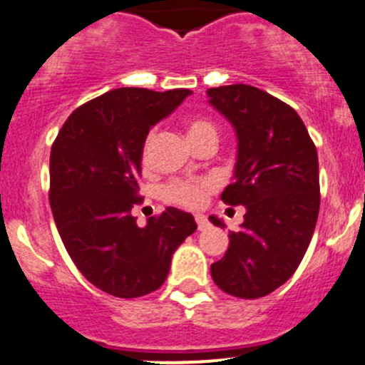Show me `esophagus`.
Masks as SVG:
<instances>
[{
	"label": "esophagus",
	"mask_w": 365,
	"mask_h": 365,
	"mask_svg": "<svg viewBox=\"0 0 365 365\" xmlns=\"http://www.w3.org/2000/svg\"><path fill=\"white\" fill-rule=\"evenodd\" d=\"M194 219H196V225H197V230H205L208 226V219L207 215L203 214H196L194 215Z\"/></svg>",
	"instance_id": "34e87169"
}]
</instances>
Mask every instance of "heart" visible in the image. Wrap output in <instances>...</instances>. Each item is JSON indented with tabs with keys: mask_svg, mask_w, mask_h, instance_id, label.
Here are the masks:
<instances>
[{
	"mask_svg": "<svg viewBox=\"0 0 365 365\" xmlns=\"http://www.w3.org/2000/svg\"><path fill=\"white\" fill-rule=\"evenodd\" d=\"M187 135H189L190 143H197L205 137H215L217 139V128L212 121L205 118H190L187 121ZM155 132L150 130L143 140V148H140V155L146 160L150 157L151 146H153ZM215 182L207 176H196V178H171L165 183H162L158 194L164 201L175 205H182V207L197 208L207 201L208 194L214 190Z\"/></svg>",
	"mask_w": 365,
	"mask_h": 365,
	"instance_id": "obj_1",
	"label": "heart"
}]
</instances>
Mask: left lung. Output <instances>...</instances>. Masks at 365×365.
I'll return each instance as SVG.
<instances>
[{"instance_id":"left-lung-1","label":"left lung","mask_w":365,"mask_h":365,"mask_svg":"<svg viewBox=\"0 0 365 365\" xmlns=\"http://www.w3.org/2000/svg\"><path fill=\"white\" fill-rule=\"evenodd\" d=\"M207 94L239 139L235 182L221 200L246 207L225 257L210 265L212 278L226 294L262 298L294 274L312 239L321 203L316 144L298 112L265 91L235 83Z\"/></svg>"}]
</instances>
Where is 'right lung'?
Masks as SVG:
<instances>
[{"label":"right lung","instance_id":"add662e5","mask_svg":"<svg viewBox=\"0 0 365 365\" xmlns=\"http://www.w3.org/2000/svg\"><path fill=\"white\" fill-rule=\"evenodd\" d=\"M189 94V88H115L78 107L51 146L49 205L56 230L78 271L115 298L157 291L175 250L196 230L192 215L175 207L144 228L132 215L143 201L144 137Z\"/></svg>","mask_w":365,"mask_h":365}]
</instances>
